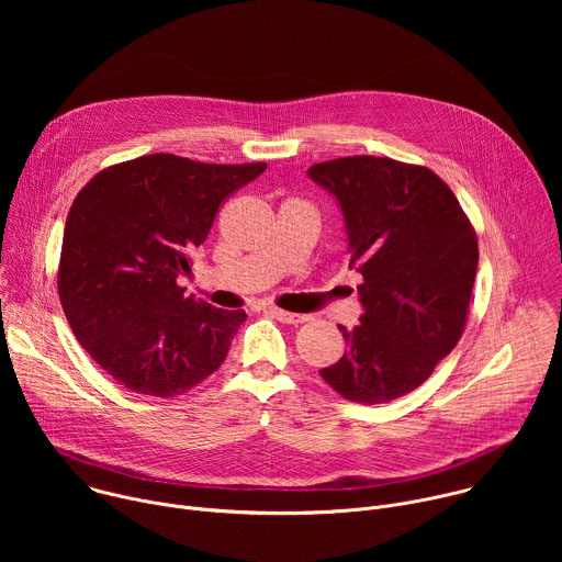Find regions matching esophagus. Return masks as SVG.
I'll return each mask as SVG.
<instances>
[{"label":"esophagus","instance_id":"esophagus-1","mask_svg":"<svg viewBox=\"0 0 562 562\" xmlns=\"http://www.w3.org/2000/svg\"><path fill=\"white\" fill-rule=\"evenodd\" d=\"M267 313L273 315L276 319H280V323H284V325H300V323H306V319H308V315L289 313V311H282V308H278V306H269Z\"/></svg>","mask_w":562,"mask_h":562}]
</instances>
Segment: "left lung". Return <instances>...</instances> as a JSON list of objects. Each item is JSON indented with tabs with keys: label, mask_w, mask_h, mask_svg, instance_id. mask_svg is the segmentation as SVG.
Listing matches in <instances>:
<instances>
[{
	"label": "left lung",
	"mask_w": 562,
	"mask_h": 562,
	"mask_svg": "<svg viewBox=\"0 0 562 562\" xmlns=\"http://www.w3.org/2000/svg\"><path fill=\"white\" fill-rule=\"evenodd\" d=\"M306 173L340 206L349 267L364 280L360 325H338L345 356L319 375L353 403H389L420 386L458 345L477 269L475 233L425 167L356 155Z\"/></svg>",
	"instance_id": "left-lung-1"
}]
</instances>
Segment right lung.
<instances>
[{"mask_svg": "<svg viewBox=\"0 0 562 562\" xmlns=\"http://www.w3.org/2000/svg\"><path fill=\"white\" fill-rule=\"evenodd\" d=\"M265 169L155 153L79 191L64 226L57 289L77 342L117 384L173 397L224 362L245 308L187 297L178 280L191 276V256L224 198Z\"/></svg>", "mask_w": 562, "mask_h": 562, "instance_id": "obj_1", "label": "right lung"}]
</instances>
